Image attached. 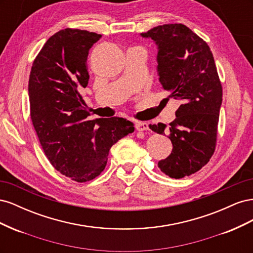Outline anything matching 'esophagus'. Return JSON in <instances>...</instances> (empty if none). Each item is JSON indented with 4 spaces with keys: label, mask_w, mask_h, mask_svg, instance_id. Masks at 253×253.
Instances as JSON below:
<instances>
[{
    "label": "esophagus",
    "mask_w": 253,
    "mask_h": 253,
    "mask_svg": "<svg viewBox=\"0 0 253 253\" xmlns=\"http://www.w3.org/2000/svg\"><path fill=\"white\" fill-rule=\"evenodd\" d=\"M135 127L137 131H147V129H149V125L147 124V122L137 121L135 124Z\"/></svg>",
    "instance_id": "1"
}]
</instances>
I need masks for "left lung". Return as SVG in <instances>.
<instances>
[{"label": "left lung", "instance_id": "8db88e82", "mask_svg": "<svg viewBox=\"0 0 253 253\" xmlns=\"http://www.w3.org/2000/svg\"><path fill=\"white\" fill-rule=\"evenodd\" d=\"M140 36L156 43L159 81L181 101L168 128L172 153L158 168L172 178H182L201 170L215 151L223 100L215 62L208 44L183 24L159 25ZM150 128L163 135L167 126Z\"/></svg>", "mask_w": 253, "mask_h": 253}]
</instances>
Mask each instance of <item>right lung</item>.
<instances>
[{
    "label": "right lung",
    "mask_w": 253,
    "mask_h": 253,
    "mask_svg": "<svg viewBox=\"0 0 253 253\" xmlns=\"http://www.w3.org/2000/svg\"><path fill=\"white\" fill-rule=\"evenodd\" d=\"M100 38L60 30L44 44L29 75L30 117L42 149L57 171L78 182L100 175L112 145L135 129L120 117L87 119L80 90L89 79L88 50Z\"/></svg>",
    "instance_id": "obj_1"
}]
</instances>
